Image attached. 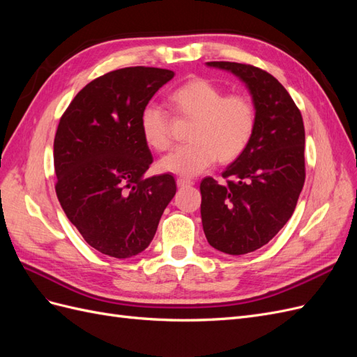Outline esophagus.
<instances>
[{"label":"esophagus","instance_id":"obj_1","mask_svg":"<svg viewBox=\"0 0 357 357\" xmlns=\"http://www.w3.org/2000/svg\"><path fill=\"white\" fill-rule=\"evenodd\" d=\"M193 181L190 178H185V177H178L177 178V186L178 188H188V186H192Z\"/></svg>","mask_w":357,"mask_h":357}]
</instances>
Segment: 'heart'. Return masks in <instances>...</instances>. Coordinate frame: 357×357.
Here are the masks:
<instances>
[{"instance_id":"1","label":"heart","mask_w":357,"mask_h":357,"mask_svg":"<svg viewBox=\"0 0 357 357\" xmlns=\"http://www.w3.org/2000/svg\"><path fill=\"white\" fill-rule=\"evenodd\" d=\"M171 112L192 119L189 143L158 162L160 172L192 177L210 168L215 159L231 164L250 146L257 126L256 104L250 96L226 91L208 79L193 77L168 95ZM143 142L156 152L171 144V116L156 105L143 107L138 117Z\"/></svg>"}]
</instances>
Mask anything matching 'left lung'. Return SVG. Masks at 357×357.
Returning a JSON list of instances; mask_svg holds the SVG:
<instances>
[{"label":"left lung","instance_id":"8db88e82","mask_svg":"<svg viewBox=\"0 0 357 357\" xmlns=\"http://www.w3.org/2000/svg\"><path fill=\"white\" fill-rule=\"evenodd\" d=\"M247 84L257 110L250 146L222 172L201 181L207 241L226 255H245L271 241L295 211L305 181L302 114L274 75L250 63L213 61Z\"/></svg>","mask_w":357,"mask_h":357}]
</instances>
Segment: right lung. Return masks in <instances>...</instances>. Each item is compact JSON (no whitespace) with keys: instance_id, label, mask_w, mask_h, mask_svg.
I'll return each mask as SVG.
<instances>
[{"instance_id":"right-lung-1","label":"right lung","mask_w":357,"mask_h":357,"mask_svg":"<svg viewBox=\"0 0 357 357\" xmlns=\"http://www.w3.org/2000/svg\"><path fill=\"white\" fill-rule=\"evenodd\" d=\"M169 70L128 67L96 77L63 112L53 142L55 190L84 241L126 259L153 240L176 195L171 174L143 178L153 162L138 117L167 82Z\"/></svg>"}]
</instances>
